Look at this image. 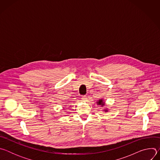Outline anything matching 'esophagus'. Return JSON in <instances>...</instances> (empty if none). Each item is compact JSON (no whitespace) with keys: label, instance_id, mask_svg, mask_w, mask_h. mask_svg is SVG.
Returning <instances> with one entry per match:
<instances>
[{"label":"esophagus","instance_id":"1","mask_svg":"<svg viewBox=\"0 0 160 160\" xmlns=\"http://www.w3.org/2000/svg\"><path fill=\"white\" fill-rule=\"evenodd\" d=\"M82 101H83V102L87 101V96H82Z\"/></svg>","mask_w":160,"mask_h":160}]
</instances>
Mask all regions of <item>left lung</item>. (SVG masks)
<instances>
[{
	"instance_id": "8db88e82",
	"label": "left lung",
	"mask_w": 160,
	"mask_h": 160,
	"mask_svg": "<svg viewBox=\"0 0 160 160\" xmlns=\"http://www.w3.org/2000/svg\"><path fill=\"white\" fill-rule=\"evenodd\" d=\"M96 102H97V104H98V105L101 106V107H103V106H104V105H105V102H104V101L103 99H99ZM104 111L105 112L108 111V109H104Z\"/></svg>"
}]
</instances>
